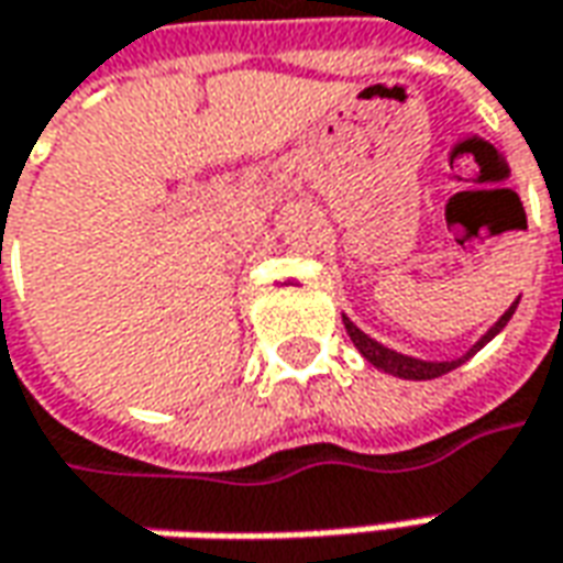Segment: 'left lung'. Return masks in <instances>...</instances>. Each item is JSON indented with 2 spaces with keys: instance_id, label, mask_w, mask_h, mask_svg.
Instances as JSON below:
<instances>
[{
  "instance_id": "obj_1",
  "label": "left lung",
  "mask_w": 563,
  "mask_h": 563,
  "mask_svg": "<svg viewBox=\"0 0 563 563\" xmlns=\"http://www.w3.org/2000/svg\"><path fill=\"white\" fill-rule=\"evenodd\" d=\"M520 297L511 303V307L505 309L499 316V322L486 331L481 341L474 343L467 353H462L459 360H446V362H431V360H415V356H406V353H396V350H390V346H384V343H378L375 338H368L362 328H356L346 316H343V328H346V334H350V341H353V346L360 350L365 360L372 362L375 368H380V372H387V375H394V378H402V380H431V378H440V375H446V372H452V368H459L462 362H467L477 350H484L486 343L493 341L496 334H499L501 328L508 325V319L515 316V309H518Z\"/></svg>"
}]
</instances>
